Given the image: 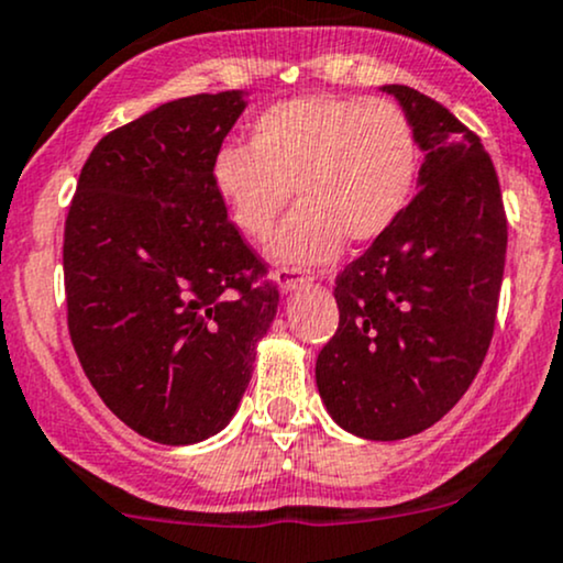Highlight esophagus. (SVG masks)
I'll use <instances>...</instances> for the list:
<instances>
[{
    "label": "esophagus",
    "instance_id": "34e87169",
    "mask_svg": "<svg viewBox=\"0 0 563 563\" xmlns=\"http://www.w3.org/2000/svg\"><path fill=\"white\" fill-rule=\"evenodd\" d=\"M308 282H310L308 276L297 274V268H282V271H276V284H279L282 292H295V289L306 287Z\"/></svg>",
    "mask_w": 563,
    "mask_h": 563
}]
</instances>
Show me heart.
<instances>
[{"label":"heart","instance_id":"1","mask_svg":"<svg viewBox=\"0 0 563 563\" xmlns=\"http://www.w3.org/2000/svg\"><path fill=\"white\" fill-rule=\"evenodd\" d=\"M419 147L411 121L389 99L302 95L263 110L250 150L227 144L210 178L231 227L266 240L289 200L297 208L268 242L284 268L332 261L342 240L382 236L411 200Z\"/></svg>","mask_w":563,"mask_h":563}]
</instances>
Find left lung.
I'll return each instance as SVG.
<instances>
[{
  "label": "left lung",
  "instance_id": "left-lung-1",
  "mask_svg": "<svg viewBox=\"0 0 563 563\" xmlns=\"http://www.w3.org/2000/svg\"><path fill=\"white\" fill-rule=\"evenodd\" d=\"M424 152L416 197L336 276V334L316 385L345 432L393 442L440 421L493 340L508 227L493 161L472 131L411 86L387 84Z\"/></svg>",
  "mask_w": 563,
  "mask_h": 563
}]
</instances>
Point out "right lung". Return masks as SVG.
Wrapping results in <instances>:
<instances>
[{
	"label": "right lung",
	"mask_w": 563,
	"mask_h": 563,
	"mask_svg": "<svg viewBox=\"0 0 563 563\" xmlns=\"http://www.w3.org/2000/svg\"><path fill=\"white\" fill-rule=\"evenodd\" d=\"M247 91L165 102L99 139L65 221L73 347L125 427L195 445L229 424L279 289L231 227L210 163Z\"/></svg>",
	"instance_id": "right-lung-1"
}]
</instances>
